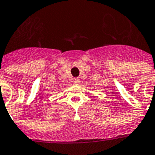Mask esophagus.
<instances>
[{"label":"esophagus","mask_w":155,"mask_h":155,"mask_svg":"<svg viewBox=\"0 0 155 155\" xmlns=\"http://www.w3.org/2000/svg\"><path fill=\"white\" fill-rule=\"evenodd\" d=\"M80 79L79 78H75V79H74V84H80Z\"/></svg>","instance_id":"34e87169"}]
</instances>
